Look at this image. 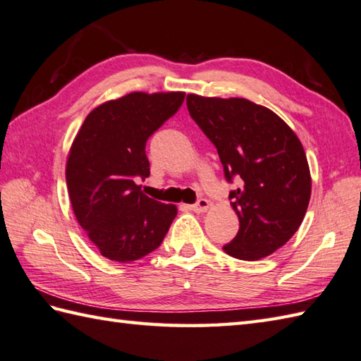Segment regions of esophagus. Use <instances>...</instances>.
<instances>
[{
    "label": "esophagus",
    "mask_w": 361,
    "mask_h": 361,
    "mask_svg": "<svg viewBox=\"0 0 361 361\" xmlns=\"http://www.w3.org/2000/svg\"><path fill=\"white\" fill-rule=\"evenodd\" d=\"M209 206H211V203H209V200H206V198H200V200H198L195 204H192L190 206V209H192L194 212H206L209 209Z\"/></svg>",
    "instance_id": "esophagus-1"
}]
</instances>
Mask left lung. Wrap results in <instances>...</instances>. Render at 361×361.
<instances>
[{"mask_svg":"<svg viewBox=\"0 0 361 361\" xmlns=\"http://www.w3.org/2000/svg\"><path fill=\"white\" fill-rule=\"evenodd\" d=\"M188 110L216 145L239 233L226 255L259 260L286 245L302 224L310 202V169L301 141L278 114L243 97L188 94Z\"/></svg>","mask_w":361,"mask_h":361,"instance_id":"left-lung-1","label":"left lung"}]
</instances>
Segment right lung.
<instances>
[{
    "label": "right lung",
    "instance_id": "right-lung-1",
    "mask_svg": "<svg viewBox=\"0 0 361 361\" xmlns=\"http://www.w3.org/2000/svg\"><path fill=\"white\" fill-rule=\"evenodd\" d=\"M185 93H130L96 106L75 135L66 161L74 216L101 255L132 262L157 250L176 206L142 194L147 178L145 142L178 111Z\"/></svg>",
    "mask_w": 361,
    "mask_h": 361
}]
</instances>
